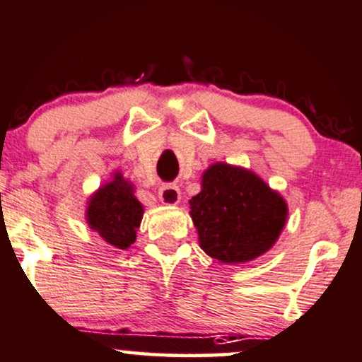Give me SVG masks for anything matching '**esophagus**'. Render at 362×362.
<instances>
[{
    "mask_svg": "<svg viewBox=\"0 0 362 362\" xmlns=\"http://www.w3.org/2000/svg\"><path fill=\"white\" fill-rule=\"evenodd\" d=\"M158 197L163 204L166 206H175L180 201V189L175 184H165L161 185L160 190H158Z\"/></svg>",
    "mask_w": 362,
    "mask_h": 362,
    "instance_id": "1",
    "label": "esophagus"
}]
</instances>
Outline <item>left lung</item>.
I'll use <instances>...</instances> for the list:
<instances>
[{
	"instance_id": "obj_1",
	"label": "left lung",
	"mask_w": 362,
	"mask_h": 362,
	"mask_svg": "<svg viewBox=\"0 0 362 362\" xmlns=\"http://www.w3.org/2000/svg\"><path fill=\"white\" fill-rule=\"evenodd\" d=\"M201 249L221 263H247L275 244L287 204L252 172L216 163L190 199Z\"/></svg>"
}]
</instances>
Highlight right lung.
I'll return each mask as SVG.
<instances>
[{
  "instance_id": "obj_1",
  "label": "right lung",
  "mask_w": 362,
  "mask_h": 362,
  "mask_svg": "<svg viewBox=\"0 0 362 362\" xmlns=\"http://www.w3.org/2000/svg\"><path fill=\"white\" fill-rule=\"evenodd\" d=\"M142 206L134 197L132 187L120 173L115 180L101 187L87 208V221L108 244L127 249L136 242V233L142 220Z\"/></svg>"
}]
</instances>
